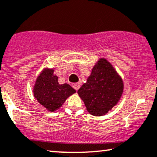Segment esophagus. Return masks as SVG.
Wrapping results in <instances>:
<instances>
[{"mask_svg": "<svg viewBox=\"0 0 157 157\" xmlns=\"http://www.w3.org/2000/svg\"><path fill=\"white\" fill-rule=\"evenodd\" d=\"M73 87H74V89H75V90H76V91H77V90H78L79 89H80V83H78V82H77V83H75V84H74V85H73Z\"/></svg>", "mask_w": 157, "mask_h": 157, "instance_id": "esophagus-1", "label": "esophagus"}]
</instances>
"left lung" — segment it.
<instances>
[{"instance_id": "1", "label": "left lung", "mask_w": 157, "mask_h": 157, "mask_svg": "<svg viewBox=\"0 0 157 157\" xmlns=\"http://www.w3.org/2000/svg\"><path fill=\"white\" fill-rule=\"evenodd\" d=\"M123 89V81L117 71L105 58H100L77 94L88 112L99 117L106 114L118 103Z\"/></svg>"}]
</instances>
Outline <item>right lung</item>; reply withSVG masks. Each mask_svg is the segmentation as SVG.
<instances>
[{"instance_id":"add662e5","label":"right lung","mask_w":157,"mask_h":157,"mask_svg":"<svg viewBox=\"0 0 157 157\" xmlns=\"http://www.w3.org/2000/svg\"><path fill=\"white\" fill-rule=\"evenodd\" d=\"M76 92L67 83L60 84L53 68H45L37 77L33 88L34 97L40 105L54 112L63 105L68 97Z\"/></svg>"}]
</instances>
